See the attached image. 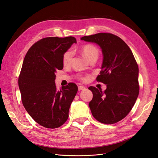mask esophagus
I'll list each match as a JSON object with an SVG mask.
<instances>
[{
	"label": "esophagus",
	"instance_id": "34e87169",
	"mask_svg": "<svg viewBox=\"0 0 158 158\" xmlns=\"http://www.w3.org/2000/svg\"><path fill=\"white\" fill-rule=\"evenodd\" d=\"M85 89V87L82 86H78V89H79V91L83 90V89Z\"/></svg>",
	"mask_w": 158,
	"mask_h": 158
}]
</instances>
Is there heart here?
Returning a JSON list of instances; mask_svg holds the SVG:
<instances>
[{
    "label": "heart",
    "mask_w": 158,
    "mask_h": 158,
    "mask_svg": "<svg viewBox=\"0 0 158 158\" xmlns=\"http://www.w3.org/2000/svg\"><path fill=\"white\" fill-rule=\"evenodd\" d=\"M81 52L86 59L89 61L94 58H97L99 55L98 49L92 45H86L81 48ZM73 52L72 51H68L64 53L63 56V64L64 66H69L72 62Z\"/></svg>",
    "instance_id": "obj_1"
}]
</instances>
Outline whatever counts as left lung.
Listing matches in <instances>:
<instances>
[{
	"mask_svg": "<svg viewBox=\"0 0 158 158\" xmlns=\"http://www.w3.org/2000/svg\"><path fill=\"white\" fill-rule=\"evenodd\" d=\"M101 47L103 60L97 80L106 85L102 92L88 88L93 93L89 107L94 117L103 123L112 124L125 118L134 106L139 94V70L128 45L118 36L110 33L81 38Z\"/></svg>",
	"mask_w": 158,
	"mask_h": 158,
	"instance_id": "obj_1",
	"label": "left lung"
}]
</instances>
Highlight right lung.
Returning a JSON list of instances; mask_svg holds the SVG:
<instances>
[{
  "label": "right lung",
  "instance_id": "right-lung-1",
  "mask_svg": "<svg viewBox=\"0 0 158 158\" xmlns=\"http://www.w3.org/2000/svg\"><path fill=\"white\" fill-rule=\"evenodd\" d=\"M76 39L48 37L37 41L24 57L19 78L22 104L36 122L46 128L61 126L69 118L78 88L74 83L56 88V72L62 70L63 56Z\"/></svg>",
  "mask_w": 158,
  "mask_h": 158
}]
</instances>
